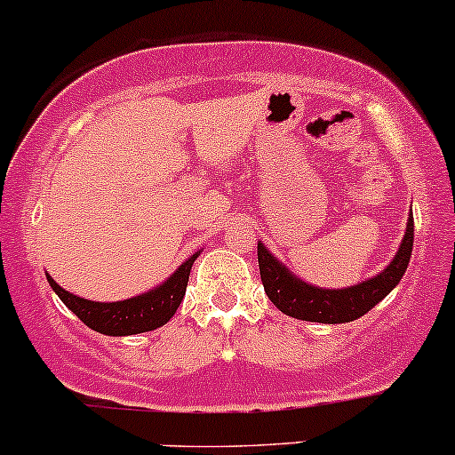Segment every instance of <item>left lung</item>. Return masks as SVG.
<instances>
[{
  "label": "left lung",
  "instance_id": "obj_1",
  "mask_svg": "<svg viewBox=\"0 0 455 455\" xmlns=\"http://www.w3.org/2000/svg\"><path fill=\"white\" fill-rule=\"evenodd\" d=\"M413 250V216H409L407 231L390 265L379 275L355 283L349 288H320L299 280L288 271L269 250L259 242L260 280L267 297L282 314L305 322H322V324H343L358 320L386 299L407 271Z\"/></svg>",
  "mask_w": 455,
  "mask_h": 455
}]
</instances>
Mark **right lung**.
<instances>
[{
    "label": "right lung",
    "mask_w": 455,
    "mask_h": 455,
    "mask_svg": "<svg viewBox=\"0 0 455 455\" xmlns=\"http://www.w3.org/2000/svg\"><path fill=\"white\" fill-rule=\"evenodd\" d=\"M199 254L201 251H195L161 286L150 290V292H144L140 297L127 300H114V303H97V300L76 297V294H71L59 286L48 273L46 280L54 292L59 294V299L63 300L65 307L74 311L92 331L108 337L138 335V332L155 331V328L167 324L172 320V315L178 311L186 294L190 267H193V262Z\"/></svg>",
    "instance_id": "add662e5"
}]
</instances>
